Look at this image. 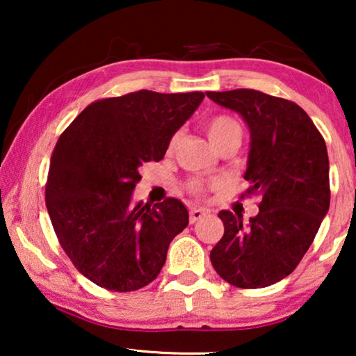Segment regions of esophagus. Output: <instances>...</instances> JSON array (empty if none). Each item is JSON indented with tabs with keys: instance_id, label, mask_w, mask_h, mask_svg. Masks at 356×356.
<instances>
[{
	"instance_id": "obj_1",
	"label": "esophagus",
	"mask_w": 356,
	"mask_h": 356,
	"mask_svg": "<svg viewBox=\"0 0 356 356\" xmlns=\"http://www.w3.org/2000/svg\"><path fill=\"white\" fill-rule=\"evenodd\" d=\"M209 211H206V209H189V223H196L197 220H201V218L204 216H207Z\"/></svg>"
}]
</instances>
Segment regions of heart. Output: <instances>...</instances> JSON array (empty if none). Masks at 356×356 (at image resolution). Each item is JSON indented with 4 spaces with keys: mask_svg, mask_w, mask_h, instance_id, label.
<instances>
[{
    "mask_svg": "<svg viewBox=\"0 0 356 356\" xmlns=\"http://www.w3.org/2000/svg\"><path fill=\"white\" fill-rule=\"evenodd\" d=\"M206 131L209 139L213 144V147L218 149L222 144L228 143V140H240L241 143V136H243V129L240 121H238L235 116L227 115V113H218L216 116H212L211 120L206 123ZM175 144H177V136H173L172 140L168 144V150L172 152ZM216 188L213 183H207L201 178H189L186 184H184V189L191 194L194 197H204L209 191Z\"/></svg>",
    "mask_w": 356,
    "mask_h": 356,
    "instance_id": "heart-1",
    "label": "heart"
}]
</instances>
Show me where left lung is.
<instances>
[{
    "label": "left lung",
    "mask_w": 356,
    "mask_h": 356,
    "mask_svg": "<svg viewBox=\"0 0 356 356\" xmlns=\"http://www.w3.org/2000/svg\"><path fill=\"white\" fill-rule=\"evenodd\" d=\"M240 113L251 129L240 199L257 194L259 213L245 225L222 211L223 236L211 251L213 269L238 289H264L285 279L309 250L329 211V157L323 134L295 102L254 89L207 92Z\"/></svg>",
    "instance_id": "left-lung-1"
}]
</instances>
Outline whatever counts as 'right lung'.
Returning <instances> with one entry per match:
<instances>
[{
  "mask_svg": "<svg viewBox=\"0 0 356 356\" xmlns=\"http://www.w3.org/2000/svg\"><path fill=\"white\" fill-rule=\"evenodd\" d=\"M202 92L138 90L87 105L53 149L45 202L58 241L82 275L111 291H134L160 274L170 243L188 225L181 201L139 202V167L159 162Z\"/></svg>",
  "mask_w": 356,
  "mask_h": 356,
  "instance_id": "right-lung-1",
  "label": "right lung"
}]
</instances>
